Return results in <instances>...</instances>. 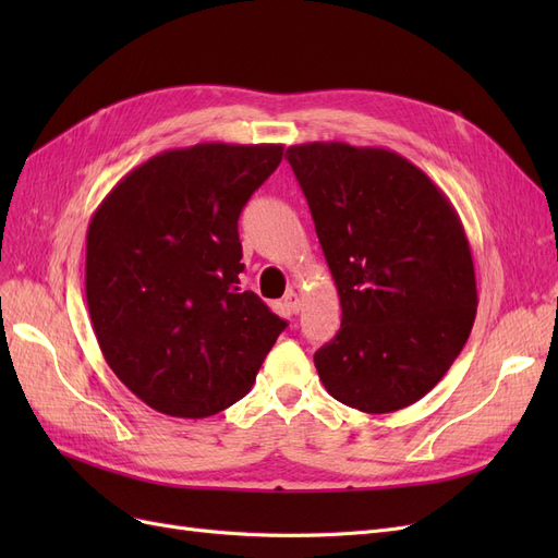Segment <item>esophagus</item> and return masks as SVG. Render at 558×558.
I'll use <instances>...</instances> for the list:
<instances>
[{"mask_svg":"<svg viewBox=\"0 0 558 558\" xmlns=\"http://www.w3.org/2000/svg\"><path fill=\"white\" fill-rule=\"evenodd\" d=\"M281 305H283V310L289 312V314H298L300 307H302V302H300V295L295 291H286Z\"/></svg>","mask_w":558,"mask_h":558,"instance_id":"esophagus-1","label":"esophagus"}]
</instances>
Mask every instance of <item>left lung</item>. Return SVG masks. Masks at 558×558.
<instances>
[{"instance_id":"8db88e82","label":"left lung","mask_w":558,"mask_h":558,"mask_svg":"<svg viewBox=\"0 0 558 558\" xmlns=\"http://www.w3.org/2000/svg\"><path fill=\"white\" fill-rule=\"evenodd\" d=\"M337 286L342 326L314 353L326 391L388 414L424 398L477 314L459 214L396 150L312 142L286 150Z\"/></svg>"}]
</instances>
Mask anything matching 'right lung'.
I'll list each match as a JSON object with an SVG mask.
<instances>
[{"label": "right lung", "instance_id": "add662e5", "mask_svg": "<svg viewBox=\"0 0 558 558\" xmlns=\"http://www.w3.org/2000/svg\"><path fill=\"white\" fill-rule=\"evenodd\" d=\"M281 144L170 148L90 218L86 300L105 361L148 408L205 418L244 398L286 320L242 291L238 221Z\"/></svg>", "mask_w": 558, "mask_h": 558}]
</instances>
